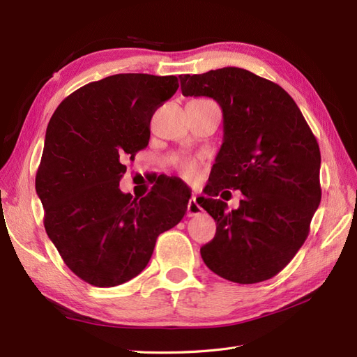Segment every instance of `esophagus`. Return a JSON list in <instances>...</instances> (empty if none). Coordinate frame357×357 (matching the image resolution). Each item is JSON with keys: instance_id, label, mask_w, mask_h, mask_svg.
Segmentation results:
<instances>
[{"instance_id": "34e87169", "label": "esophagus", "mask_w": 357, "mask_h": 357, "mask_svg": "<svg viewBox=\"0 0 357 357\" xmlns=\"http://www.w3.org/2000/svg\"><path fill=\"white\" fill-rule=\"evenodd\" d=\"M201 211H202V208H201V205L198 204L197 198L195 197L190 198L189 202H188V215H189V218H192V215H198Z\"/></svg>"}]
</instances>
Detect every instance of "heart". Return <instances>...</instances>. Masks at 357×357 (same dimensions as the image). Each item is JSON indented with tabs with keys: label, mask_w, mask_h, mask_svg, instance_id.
Here are the masks:
<instances>
[{
	"label": "heart",
	"mask_w": 357,
	"mask_h": 357,
	"mask_svg": "<svg viewBox=\"0 0 357 357\" xmlns=\"http://www.w3.org/2000/svg\"><path fill=\"white\" fill-rule=\"evenodd\" d=\"M180 171H181L183 177H185L186 180L193 181V180L197 178V174H198V167H197V164H193V162H186V164H183V165H181Z\"/></svg>",
	"instance_id": "b5f03b06"
}]
</instances>
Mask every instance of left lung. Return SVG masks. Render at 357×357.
Listing matches in <instances>:
<instances>
[{
  "label": "left lung",
  "mask_w": 357,
  "mask_h": 357,
  "mask_svg": "<svg viewBox=\"0 0 357 357\" xmlns=\"http://www.w3.org/2000/svg\"><path fill=\"white\" fill-rule=\"evenodd\" d=\"M180 84L185 96H208L223 113L213 188L199 202L215 222L214 238L201 247L202 261L229 282H265L308 236L321 199L317 139L282 86L250 71L183 74ZM222 188L242 190L238 209L226 212L225 203L209 198Z\"/></svg>",
  "instance_id": "obj_1"
}]
</instances>
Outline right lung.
<instances>
[{
    "label": "right lung",
    "instance_id": "add662e5",
    "mask_svg": "<svg viewBox=\"0 0 357 357\" xmlns=\"http://www.w3.org/2000/svg\"><path fill=\"white\" fill-rule=\"evenodd\" d=\"M176 75L114 74L68 95L47 125L36 177L45 228L71 271L96 287L137 277L189 198L162 180L138 199L119 189L123 159L149 144L150 121Z\"/></svg>",
    "mask_w": 357,
    "mask_h": 357
}]
</instances>
